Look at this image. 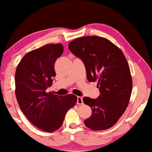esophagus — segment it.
Listing matches in <instances>:
<instances>
[{"label": "esophagus", "mask_w": 152, "mask_h": 152, "mask_svg": "<svg viewBox=\"0 0 152 152\" xmlns=\"http://www.w3.org/2000/svg\"><path fill=\"white\" fill-rule=\"evenodd\" d=\"M77 103L79 105L83 104V98L81 96H77Z\"/></svg>", "instance_id": "obj_1"}]
</instances>
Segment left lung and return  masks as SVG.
I'll return each instance as SVG.
<instances>
[{
  "label": "left lung",
  "instance_id": "left-lung-1",
  "mask_svg": "<svg viewBox=\"0 0 152 152\" xmlns=\"http://www.w3.org/2000/svg\"><path fill=\"white\" fill-rule=\"evenodd\" d=\"M69 49L83 61L90 82L97 81L100 94L96 99L83 97L92 109L84 124L92 130L113 127L127 108L132 90L129 64L121 50L108 39L86 36L72 41Z\"/></svg>",
  "mask_w": 152,
  "mask_h": 152
}]
</instances>
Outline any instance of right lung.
<instances>
[{
	"mask_svg": "<svg viewBox=\"0 0 152 152\" xmlns=\"http://www.w3.org/2000/svg\"><path fill=\"white\" fill-rule=\"evenodd\" d=\"M63 51L61 44L31 50L20 61L15 75L16 96L22 112L32 124L47 132L60 128L66 113L77 100L72 94L59 96L46 92L56 77L55 62Z\"/></svg>",
	"mask_w": 152,
	"mask_h": 152,
	"instance_id": "add662e5",
	"label": "right lung"
}]
</instances>
